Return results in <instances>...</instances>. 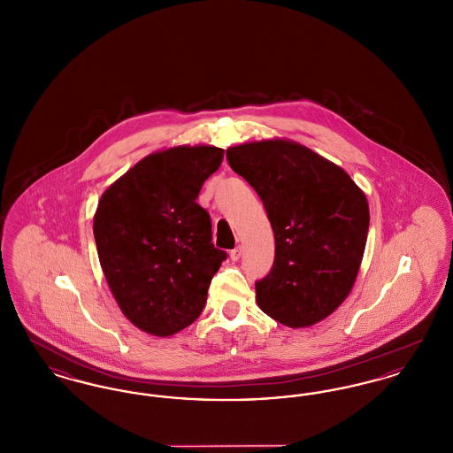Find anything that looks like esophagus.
Wrapping results in <instances>:
<instances>
[{
  "instance_id": "esophagus-1",
  "label": "esophagus",
  "mask_w": 453,
  "mask_h": 453,
  "mask_svg": "<svg viewBox=\"0 0 453 453\" xmlns=\"http://www.w3.org/2000/svg\"><path fill=\"white\" fill-rule=\"evenodd\" d=\"M241 255H242V250H241V246H237V248L231 251V259L237 261V259L241 258Z\"/></svg>"
}]
</instances>
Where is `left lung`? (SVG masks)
I'll use <instances>...</instances> for the list:
<instances>
[{
  "mask_svg": "<svg viewBox=\"0 0 453 453\" xmlns=\"http://www.w3.org/2000/svg\"><path fill=\"white\" fill-rule=\"evenodd\" d=\"M233 172L258 194L275 234L273 266L257 280L259 309L303 327L349 294L365 251L368 203L349 174L290 141L227 150Z\"/></svg>",
  "mask_w": 453,
  "mask_h": 453,
  "instance_id": "left-lung-1",
  "label": "left lung"
}]
</instances>
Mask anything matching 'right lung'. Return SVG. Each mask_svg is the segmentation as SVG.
Returning <instances> with one entry per match:
<instances>
[{
	"label": "right lung",
	"instance_id": "1",
	"mask_svg": "<svg viewBox=\"0 0 453 453\" xmlns=\"http://www.w3.org/2000/svg\"><path fill=\"white\" fill-rule=\"evenodd\" d=\"M222 157L214 146L154 152L98 202L93 234L102 270L122 312L146 333L170 336L194 323L227 258L195 202Z\"/></svg>",
	"mask_w": 453,
	"mask_h": 453
}]
</instances>
